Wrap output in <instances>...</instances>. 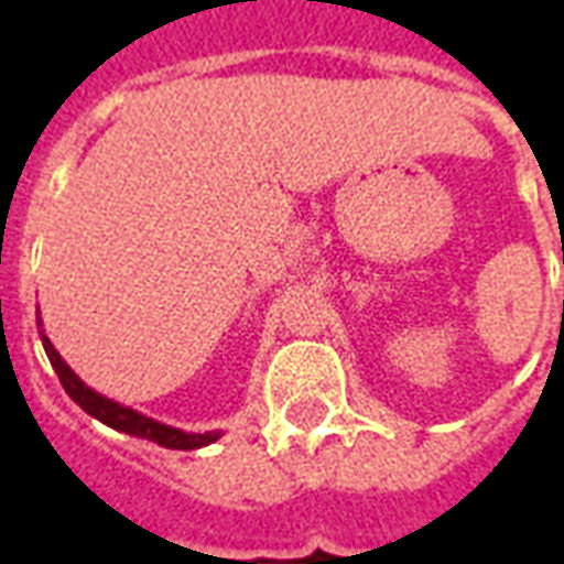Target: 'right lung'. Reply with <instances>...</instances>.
<instances>
[{
	"instance_id": "obj_1",
	"label": "right lung",
	"mask_w": 564,
	"mask_h": 564,
	"mask_svg": "<svg viewBox=\"0 0 564 564\" xmlns=\"http://www.w3.org/2000/svg\"><path fill=\"white\" fill-rule=\"evenodd\" d=\"M44 344V354L51 359V366H54L56 378L63 383V390L75 399V402L87 411L96 420H102L105 425H111L117 432H127V435L144 437V441H153V444H160V447L169 449H198L210 444V441H217L220 432H205V435H198V432H181V429H172V425H162L156 420H150V416L135 414L132 408H123V404L111 402V399H102L99 392H93L90 387H84V380L72 371V368L63 362V356L56 354L54 344L47 341L42 335Z\"/></svg>"
}]
</instances>
